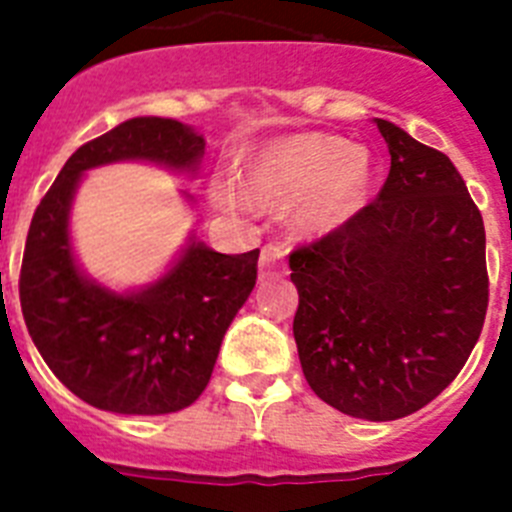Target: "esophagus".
Masks as SVG:
<instances>
[{"mask_svg":"<svg viewBox=\"0 0 512 512\" xmlns=\"http://www.w3.org/2000/svg\"><path fill=\"white\" fill-rule=\"evenodd\" d=\"M284 269V248L277 243H269V246L261 248V261H259V279L277 277Z\"/></svg>","mask_w":512,"mask_h":512,"instance_id":"esophagus-1","label":"esophagus"}]
</instances>
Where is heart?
Listing matches in <instances>:
<instances>
[{
	"label": "heart",
	"mask_w": 512,
	"mask_h": 512,
	"mask_svg": "<svg viewBox=\"0 0 512 512\" xmlns=\"http://www.w3.org/2000/svg\"><path fill=\"white\" fill-rule=\"evenodd\" d=\"M243 194L256 205L289 207L300 235H328L354 220L369 202L374 161L364 146L325 133H300L266 146L243 171ZM212 200L235 205L233 189L215 184Z\"/></svg>",
	"instance_id": "1"
}]
</instances>
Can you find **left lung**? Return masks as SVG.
Returning a JSON list of instances; mask_svg holds the SVG:
<instances>
[{
	"label": "left lung",
	"instance_id": "left-lung-1",
	"mask_svg": "<svg viewBox=\"0 0 512 512\" xmlns=\"http://www.w3.org/2000/svg\"><path fill=\"white\" fill-rule=\"evenodd\" d=\"M390 176L354 220L289 256L295 341L312 392L397 420L441 395L485 325V223L446 153L374 120Z\"/></svg>",
	"mask_w": 512,
	"mask_h": 512
}]
</instances>
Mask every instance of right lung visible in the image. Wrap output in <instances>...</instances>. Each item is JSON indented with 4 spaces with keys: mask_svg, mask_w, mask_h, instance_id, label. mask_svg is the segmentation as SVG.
<instances>
[{
    "mask_svg": "<svg viewBox=\"0 0 512 512\" xmlns=\"http://www.w3.org/2000/svg\"><path fill=\"white\" fill-rule=\"evenodd\" d=\"M202 156L205 138L192 125L133 117L84 143L35 210L20 271L22 315L51 372L94 408L166 415L192 405L256 284L259 248L228 256L192 233L156 282L115 292L81 271L71 246L81 176L117 161L197 174Z\"/></svg>",
    "mask_w": 512,
    "mask_h": 512,
    "instance_id": "right-lung-1",
    "label": "right lung"
}]
</instances>
